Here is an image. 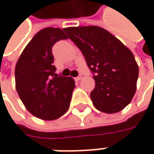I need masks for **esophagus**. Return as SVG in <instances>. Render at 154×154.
Masks as SVG:
<instances>
[{
    "instance_id": "obj_1",
    "label": "esophagus",
    "mask_w": 154,
    "mask_h": 154,
    "mask_svg": "<svg viewBox=\"0 0 154 154\" xmlns=\"http://www.w3.org/2000/svg\"><path fill=\"white\" fill-rule=\"evenodd\" d=\"M82 77H83L82 75H78L77 77H75V80H76V81H79V80H81V79H82Z\"/></svg>"
}]
</instances>
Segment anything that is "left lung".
<instances>
[{"label": "left lung", "mask_w": 154, "mask_h": 154, "mask_svg": "<svg viewBox=\"0 0 154 154\" xmlns=\"http://www.w3.org/2000/svg\"><path fill=\"white\" fill-rule=\"evenodd\" d=\"M63 31L85 57L94 74L91 98L96 108L116 113L130 104L136 92L139 66L133 54L117 37L97 26L69 27Z\"/></svg>", "instance_id": "left-lung-1"}]
</instances>
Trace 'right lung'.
<instances>
[{
    "label": "right lung",
    "mask_w": 154,
    "mask_h": 154,
    "mask_svg": "<svg viewBox=\"0 0 154 154\" xmlns=\"http://www.w3.org/2000/svg\"><path fill=\"white\" fill-rule=\"evenodd\" d=\"M67 39L58 28L38 32L23 50L15 70V88L26 109L43 120H54L68 111L75 81L55 74L53 45Z\"/></svg>",
    "instance_id": "1"
}]
</instances>
